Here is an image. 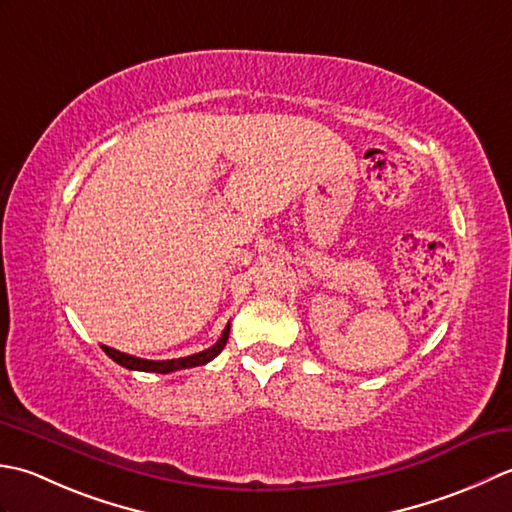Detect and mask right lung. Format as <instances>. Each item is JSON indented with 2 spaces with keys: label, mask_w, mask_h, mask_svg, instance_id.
Listing matches in <instances>:
<instances>
[{
  "label": "right lung",
  "mask_w": 512,
  "mask_h": 512,
  "mask_svg": "<svg viewBox=\"0 0 512 512\" xmlns=\"http://www.w3.org/2000/svg\"><path fill=\"white\" fill-rule=\"evenodd\" d=\"M229 338V325L223 329V336L218 338L216 344H212L210 349H205L201 353H194V356H187V358H174V360H143L137 356H128V353H121L112 347H106V344H101L103 351L108 353V356L121 364V367L130 369V371H148V373H172V371H181V369H190V367H201V364H207L210 360H214L218 353L225 349Z\"/></svg>",
  "instance_id": "right-lung-1"
}]
</instances>
